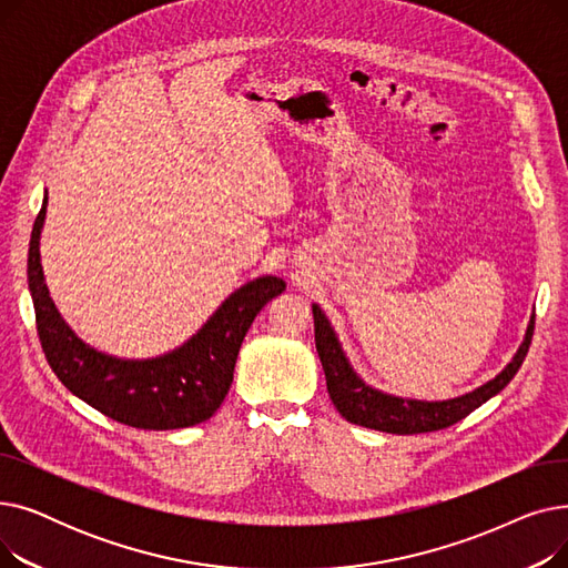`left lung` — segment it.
Instances as JSON below:
<instances>
[{"mask_svg": "<svg viewBox=\"0 0 568 568\" xmlns=\"http://www.w3.org/2000/svg\"><path fill=\"white\" fill-rule=\"evenodd\" d=\"M313 320H315V347L324 368L326 389H329V398L336 405V409L349 424L382 430V433H394V435L433 433V430L449 428L460 419H465L469 412H474L476 407H481L486 400L497 396L504 386L514 379V375L525 362L531 334H534V313H531L525 338L518 352L514 354V359L504 366L501 373H497L486 384L476 386V389L456 398L416 400V398L386 394L366 384L359 377V373L352 368L329 317L324 315V311L317 304H313Z\"/></svg>", "mask_w": 568, "mask_h": 568, "instance_id": "left-lung-1", "label": "left lung"}]
</instances>
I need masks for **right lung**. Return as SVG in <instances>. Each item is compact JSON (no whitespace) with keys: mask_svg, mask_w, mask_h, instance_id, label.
I'll list each match as a JSON object with an SVG mask.
<instances>
[{"mask_svg":"<svg viewBox=\"0 0 568 568\" xmlns=\"http://www.w3.org/2000/svg\"><path fill=\"white\" fill-rule=\"evenodd\" d=\"M48 193L29 239L27 283L45 359L67 389L110 419L142 430H174L206 422L225 400L239 347L255 315L285 290L278 276L236 287L179 347L152 359H119L82 338L59 315L41 266Z\"/></svg>","mask_w":568,"mask_h":568,"instance_id":"obj_1","label":"right lung"}]
</instances>
